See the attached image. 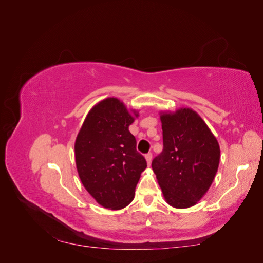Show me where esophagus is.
Instances as JSON below:
<instances>
[{
	"instance_id": "1",
	"label": "esophagus",
	"mask_w": 263,
	"mask_h": 263,
	"mask_svg": "<svg viewBox=\"0 0 263 263\" xmlns=\"http://www.w3.org/2000/svg\"><path fill=\"white\" fill-rule=\"evenodd\" d=\"M145 158H146V160H147L148 165H150L151 160H153V154H151V153H148V154L145 156Z\"/></svg>"
}]
</instances>
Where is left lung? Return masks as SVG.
Here are the masks:
<instances>
[{"label":"left lung","instance_id":"obj_1","mask_svg":"<svg viewBox=\"0 0 263 263\" xmlns=\"http://www.w3.org/2000/svg\"><path fill=\"white\" fill-rule=\"evenodd\" d=\"M163 150L151 163L168 204L195 205L212 185L220 149L216 137L196 112L180 108L161 113Z\"/></svg>","mask_w":263,"mask_h":263}]
</instances>
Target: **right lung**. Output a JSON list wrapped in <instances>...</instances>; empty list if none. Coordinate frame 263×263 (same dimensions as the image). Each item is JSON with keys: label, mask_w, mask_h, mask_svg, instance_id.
Instances as JSON below:
<instances>
[{"label": "right lung", "mask_w": 263, "mask_h": 263, "mask_svg": "<svg viewBox=\"0 0 263 263\" xmlns=\"http://www.w3.org/2000/svg\"><path fill=\"white\" fill-rule=\"evenodd\" d=\"M123 102L107 98L86 115L76 144V163L83 186L103 208L121 210L135 196L140 174L147 168L128 127L138 116Z\"/></svg>", "instance_id": "right-lung-1"}]
</instances>
